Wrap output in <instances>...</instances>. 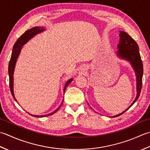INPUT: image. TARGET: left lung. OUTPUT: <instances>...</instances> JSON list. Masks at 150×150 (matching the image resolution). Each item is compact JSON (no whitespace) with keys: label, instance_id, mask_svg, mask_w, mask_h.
Segmentation results:
<instances>
[{"label":"left lung","instance_id":"left-lung-1","mask_svg":"<svg viewBox=\"0 0 150 150\" xmlns=\"http://www.w3.org/2000/svg\"><path fill=\"white\" fill-rule=\"evenodd\" d=\"M117 52V56L120 59L128 61L135 71L137 77V96L131 105L127 108L124 111L117 115L112 117H117L124 113L127 110L132 106L136 101L138 100L141 91L142 85V76H143V64L139 53V48L135 41L131 37L123 31H120V41L118 44Z\"/></svg>","mask_w":150,"mask_h":150}]
</instances>
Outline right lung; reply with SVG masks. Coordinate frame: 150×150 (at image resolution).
Listing matches in <instances>:
<instances>
[{"instance_id": "add662e5", "label": "right lung", "mask_w": 150, "mask_h": 150, "mask_svg": "<svg viewBox=\"0 0 150 150\" xmlns=\"http://www.w3.org/2000/svg\"><path fill=\"white\" fill-rule=\"evenodd\" d=\"M45 29L44 28H42V27H39V26L33 27V28H32L31 29L26 30V31L24 32L19 39H17V41L15 42V43L13 47V50H12L11 58H10V62H9V65H8V74H9V79H10V91H11L12 96H13V98L15 99V101H16V102H17V100H16V99H15V96H14V93H13V73H14L15 64H16V62H17V59L18 57H19V54L21 52V49H22L23 46L24 44H26V42L30 40V39H31L33 38V37H34L35 35L38 34V33H39L42 32L43 31H45ZM72 80H73V79L71 78V79H69V80L66 82L65 87H64V91H63L64 93H65L67 87L68 86L69 84L71 83ZM63 102V100L62 101L61 105L57 108V109L55 110V111H53L52 112H51V113H49L48 115L38 116V115H31V114L28 113H28L30 114L31 116H32V117H34L41 118V117H47V116H50V115L56 113V112L61 108V106H62Z\"/></svg>"}]
</instances>
